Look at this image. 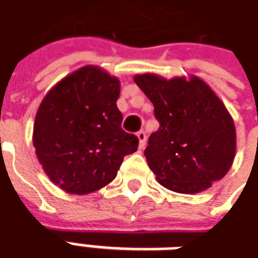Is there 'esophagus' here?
I'll return each instance as SVG.
<instances>
[{"instance_id":"obj_1","label":"esophagus","mask_w":258,"mask_h":258,"mask_svg":"<svg viewBox=\"0 0 258 258\" xmlns=\"http://www.w3.org/2000/svg\"><path fill=\"white\" fill-rule=\"evenodd\" d=\"M138 140H139V149H144V146H146V142H147V136H146V133L143 131H140L138 132Z\"/></svg>"}]
</instances>
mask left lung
Wrapping results in <instances>:
<instances>
[{
	"instance_id": "obj_1",
	"label": "left lung",
	"mask_w": 258,
	"mask_h": 258,
	"mask_svg": "<svg viewBox=\"0 0 258 258\" xmlns=\"http://www.w3.org/2000/svg\"><path fill=\"white\" fill-rule=\"evenodd\" d=\"M133 80L153 103L160 122L144 150L158 183L196 195L224 178L236 155V129L213 89L195 75L165 79L140 74Z\"/></svg>"
}]
</instances>
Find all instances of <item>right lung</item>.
<instances>
[{"label":"right lung","instance_id":"1","mask_svg":"<svg viewBox=\"0 0 258 258\" xmlns=\"http://www.w3.org/2000/svg\"><path fill=\"white\" fill-rule=\"evenodd\" d=\"M120 82L86 65L45 94L33 126V146L50 180L71 195H87L114 180L126 154L138 150L122 131L116 107Z\"/></svg>","mask_w":258,"mask_h":258}]
</instances>
